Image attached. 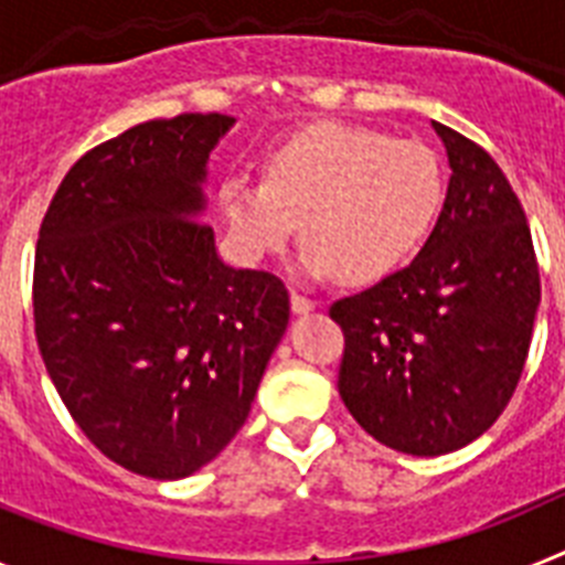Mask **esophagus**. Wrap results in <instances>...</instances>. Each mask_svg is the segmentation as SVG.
Returning a JSON list of instances; mask_svg holds the SVG:
<instances>
[{"mask_svg":"<svg viewBox=\"0 0 565 565\" xmlns=\"http://www.w3.org/2000/svg\"><path fill=\"white\" fill-rule=\"evenodd\" d=\"M313 308H317V302H313V299L302 297V294H297V291L291 294V311L294 313H308V311H313Z\"/></svg>","mask_w":565,"mask_h":565,"instance_id":"1","label":"esophagus"}]
</instances>
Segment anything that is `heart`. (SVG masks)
Returning <instances> with one entry per match:
<instances>
[{"instance_id":"1","label":"heart","mask_w":565,"mask_h":565,"mask_svg":"<svg viewBox=\"0 0 565 565\" xmlns=\"http://www.w3.org/2000/svg\"><path fill=\"white\" fill-rule=\"evenodd\" d=\"M217 201L234 246L252 263L282 252L302 223V268L311 277L376 282L430 237L444 172L436 152L418 141L317 124L266 154L263 181L226 178Z\"/></svg>"}]
</instances>
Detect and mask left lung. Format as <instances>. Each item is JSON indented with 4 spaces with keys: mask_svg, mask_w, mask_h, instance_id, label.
<instances>
[{
    "mask_svg": "<svg viewBox=\"0 0 565 565\" xmlns=\"http://www.w3.org/2000/svg\"><path fill=\"white\" fill-rule=\"evenodd\" d=\"M433 129L452 169L436 228L411 266L331 306L344 407L407 456L461 450L498 422L541 306L535 246L507 174L461 132Z\"/></svg>",
    "mask_w": 565,
    "mask_h": 565,
    "instance_id": "1",
    "label": "left lung"
}]
</instances>
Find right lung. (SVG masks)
<instances>
[{"mask_svg": "<svg viewBox=\"0 0 565 565\" xmlns=\"http://www.w3.org/2000/svg\"><path fill=\"white\" fill-rule=\"evenodd\" d=\"M221 113L138 124L82 154L39 228L33 319L73 422L109 461L178 481L246 424L288 291L198 221Z\"/></svg>", "mask_w": 565, "mask_h": 565, "instance_id": "obj_1", "label": "right lung"}]
</instances>
